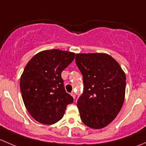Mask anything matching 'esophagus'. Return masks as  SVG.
Listing matches in <instances>:
<instances>
[{
    "instance_id": "34e87169",
    "label": "esophagus",
    "mask_w": 146,
    "mask_h": 146,
    "mask_svg": "<svg viewBox=\"0 0 146 146\" xmlns=\"http://www.w3.org/2000/svg\"><path fill=\"white\" fill-rule=\"evenodd\" d=\"M71 96H72L74 98H75V97H76V96H75V94H74V92H72V93H71Z\"/></svg>"
}]
</instances>
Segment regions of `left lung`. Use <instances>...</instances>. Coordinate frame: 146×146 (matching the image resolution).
<instances>
[{"mask_svg": "<svg viewBox=\"0 0 146 146\" xmlns=\"http://www.w3.org/2000/svg\"><path fill=\"white\" fill-rule=\"evenodd\" d=\"M75 60L84 86L77 100L81 119L90 128L106 127L115 119L124 103L125 73L106 53L76 54Z\"/></svg>", "mask_w": 146, "mask_h": 146, "instance_id": "left-lung-1", "label": "left lung"}]
</instances>
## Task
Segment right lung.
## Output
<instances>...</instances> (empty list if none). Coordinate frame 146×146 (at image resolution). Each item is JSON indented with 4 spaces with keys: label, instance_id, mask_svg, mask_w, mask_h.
I'll return each mask as SVG.
<instances>
[{
    "label": "right lung",
    "instance_id": "right-lung-1",
    "mask_svg": "<svg viewBox=\"0 0 146 146\" xmlns=\"http://www.w3.org/2000/svg\"><path fill=\"white\" fill-rule=\"evenodd\" d=\"M75 53L52 49L34 55L20 78V91L27 110L35 120L52 124L62 118L73 98L66 92L61 73L74 59Z\"/></svg>",
    "mask_w": 146,
    "mask_h": 146
}]
</instances>
